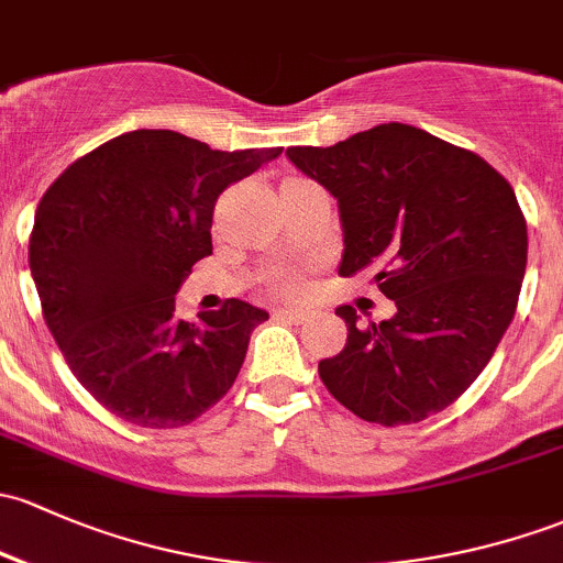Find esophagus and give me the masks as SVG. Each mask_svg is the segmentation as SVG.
I'll return each mask as SVG.
<instances>
[{
	"mask_svg": "<svg viewBox=\"0 0 563 563\" xmlns=\"http://www.w3.org/2000/svg\"><path fill=\"white\" fill-rule=\"evenodd\" d=\"M277 318H286V321L291 323H305L307 310H301V307H280V310H277Z\"/></svg>",
	"mask_w": 563,
	"mask_h": 563,
	"instance_id": "esophagus-1",
	"label": "esophagus"
}]
</instances>
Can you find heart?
Returning <instances> with one entry per match:
<instances>
[{
  "label": "heart",
  "mask_w": 563,
  "mask_h": 563,
  "mask_svg": "<svg viewBox=\"0 0 563 563\" xmlns=\"http://www.w3.org/2000/svg\"><path fill=\"white\" fill-rule=\"evenodd\" d=\"M272 288L280 294H294L299 291V280L291 275V272H277V275L272 277Z\"/></svg>",
  "instance_id": "b5f03b06"
}]
</instances>
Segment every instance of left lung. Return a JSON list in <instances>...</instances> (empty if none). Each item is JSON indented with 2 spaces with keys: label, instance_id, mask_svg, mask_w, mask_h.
Wrapping results in <instances>:
<instances>
[{
  "label": "left lung",
  "instance_id": "1",
  "mask_svg": "<svg viewBox=\"0 0 563 563\" xmlns=\"http://www.w3.org/2000/svg\"><path fill=\"white\" fill-rule=\"evenodd\" d=\"M286 156L336 199L340 275H375L388 321L356 323L318 364L323 386L369 423H418L453 405L510 327L526 272L516 191L477 153L407 123H380L331 147Z\"/></svg>",
  "mask_w": 563,
  "mask_h": 563
}]
</instances>
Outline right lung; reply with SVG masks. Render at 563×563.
<instances>
[{
    "label": "right lung",
    "mask_w": 563,
    "mask_h": 563,
    "mask_svg": "<svg viewBox=\"0 0 563 563\" xmlns=\"http://www.w3.org/2000/svg\"><path fill=\"white\" fill-rule=\"evenodd\" d=\"M280 153L212 151L169 129H137L69 164L40 199L29 266L45 323L112 416L177 429L234 386L266 310L227 299L188 323L175 316V294L212 253L223 188Z\"/></svg>",
    "instance_id": "add662e5"
}]
</instances>
